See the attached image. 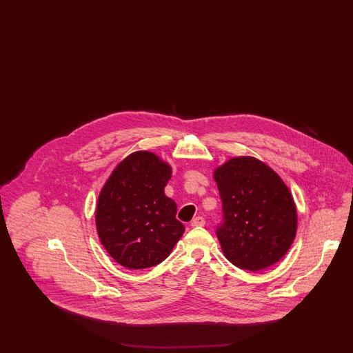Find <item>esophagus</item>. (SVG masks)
Here are the masks:
<instances>
[{"instance_id": "esophagus-1", "label": "esophagus", "mask_w": 353, "mask_h": 353, "mask_svg": "<svg viewBox=\"0 0 353 353\" xmlns=\"http://www.w3.org/2000/svg\"><path fill=\"white\" fill-rule=\"evenodd\" d=\"M190 225H192L193 228H197V226H203V225H205V219L199 216V217H196V219H192Z\"/></svg>"}]
</instances>
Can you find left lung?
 <instances>
[{"label": "left lung", "mask_w": 353, "mask_h": 353, "mask_svg": "<svg viewBox=\"0 0 353 353\" xmlns=\"http://www.w3.org/2000/svg\"><path fill=\"white\" fill-rule=\"evenodd\" d=\"M223 219L217 228L225 256L242 270L266 269L283 258L298 228L294 199L283 180L252 156L214 170Z\"/></svg>", "instance_id": "1"}]
</instances>
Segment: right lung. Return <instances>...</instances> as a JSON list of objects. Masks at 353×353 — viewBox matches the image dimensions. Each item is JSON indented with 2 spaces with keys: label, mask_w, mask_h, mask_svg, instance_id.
Returning <instances> with one entry per match:
<instances>
[{
  "label": "right lung",
  "mask_w": 353,
  "mask_h": 353,
  "mask_svg": "<svg viewBox=\"0 0 353 353\" xmlns=\"http://www.w3.org/2000/svg\"><path fill=\"white\" fill-rule=\"evenodd\" d=\"M172 168L157 154L137 151L114 169L97 205L101 245L119 265L147 269L167 259L184 234L177 205L164 193Z\"/></svg>",
  "instance_id": "1"
}]
</instances>
